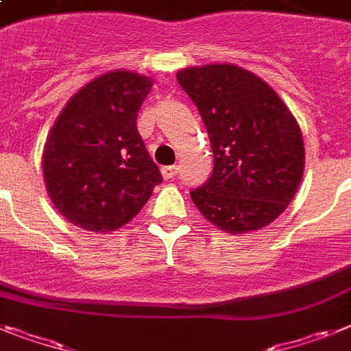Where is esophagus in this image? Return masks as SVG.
<instances>
[{
    "label": "esophagus",
    "mask_w": 351,
    "mask_h": 351,
    "mask_svg": "<svg viewBox=\"0 0 351 351\" xmlns=\"http://www.w3.org/2000/svg\"><path fill=\"white\" fill-rule=\"evenodd\" d=\"M176 173H178V166H164L162 167V176L169 180V178H175Z\"/></svg>",
    "instance_id": "esophagus-1"
}]
</instances>
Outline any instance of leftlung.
Here are the masks:
<instances>
[{
  "mask_svg": "<svg viewBox=\"0 0 351 351\" xmlns=\"http://www.w3.org/2000/svg\"><path fill=\"white\" fill-rule=\"evenodd\" d=\"M208 132L214 169L191 198L223 232L264 228L298 189L305 149L298 123L266 82L234 64L176 73Z\"/></svg>",
  "mask_w": 351,
  "mask_h": 351,
  "instance_id": "1",
  "label": "left lung"
}]
</instances>
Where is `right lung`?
<instances>
[{
  "label": "right lung",
  "mask_w": 351,
  "mask_h": 351,
  "mask_svg": "<svg viewBox=\"0 0 351 351\" xmlns=\"http://www.w3.org/2000/svg\"><path fill=\"white\" fill-rule=\"evenodd\" d=\"M153 82L110 71L66 103L44 144L43 173L53 205L90 232L126 225L162 182L137 132V112Z\"/></svg>",
  "instance_id": "right-lung-1"
}]
</instances>
